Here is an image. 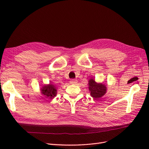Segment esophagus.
<instances>
[{
	"instance_id": "esophagus-1",
	"label": "esophagus",
	"mask_w": 149,
	"mask_h": 149,
	"mask_svg": "<svg viewBox=\"0 0 149 149\" xmlns=\"http://www.w3.org/2000/svg\"><path fill=\"white\" fill-rule=\"evenodd\" d=\"M70 83L71 84H76V83H77V80H76V79H71V80H70Z\"/></svg>"
}]
</instances>
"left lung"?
I'll use <instances>...</instances> for the list:
<instances>
[{"label": "left lung", "mask_w": 149, "mask_h": 149, "mask_svg": "<svg viewBox=\"0 0 149 149\" xmlns=\"http://www.w3.org/2000/svg\"><path fill=\"white\" fill-rule=\"evenodd\" d=\"M89 89L94 100L100 98L105 94L107 88L102 83H97L93 79L89 80Z\"/></svg>", "instance_id": "8db88e82"}]
</instances>
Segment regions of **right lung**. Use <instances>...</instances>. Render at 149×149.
Instances as JSON below:
<instances>
[{
	"instance_id": "obj_1",
	"label": "right lung",
	"mask_w": 149,
	"mask_h": 149,
	"mask_svg": "<svg viewBox=\"0 0 149 149\" xmlns=\"http://www.w3.org/2000/svg\"><path fill=\"white\" fill-rule=\"evenodd\" d=\"M42 93L46 97L52 99L55 97L56 94V88L55 85L49 84V85L45 86L42 89Z\"/></svg>"
}]
</instances>
